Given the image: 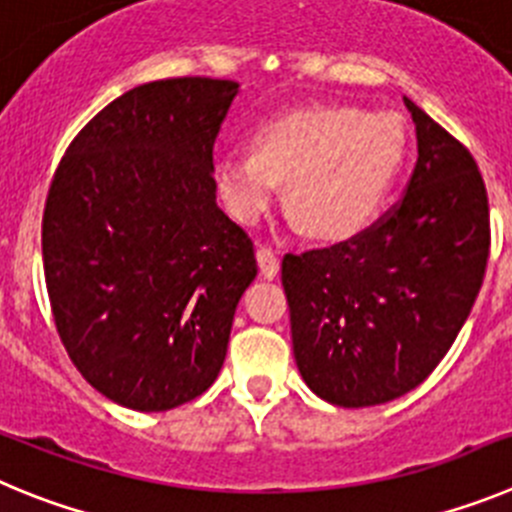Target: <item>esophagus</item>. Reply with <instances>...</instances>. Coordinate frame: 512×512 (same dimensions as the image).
Here are the masks:
<instances>
[{"label":"esophagus","mask_w":512,"mask_h":512,"mask_svg":"<svg viewBox=\"0 0 512 512\" xmlns=\"http://www.w3.org/2000/svg\"><path fill=\"white\" fill-rule=\"evenodd\" d=\"M257 265H260L262 278H275L280 273V260L270 247H257Z\"/></svg>","instance_id":"esophagus-1"}]
</instances>
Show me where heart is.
<instances>
[{
  "label": "heart",
  "mask_w": 512,
  "mask_h": 512,
  "mask_svg": "<svg viewBox=\"0 0 512 512\" xmlns=\"http://www.w3.org/2000/svg\"><path fill=\"white\" fill-rule=\"evenodd\" d=\"M408 132L393 112L319 104L267 119L255 153L229 150L214 181L234 219L257 222L278 199L311 237L349 239L367 229L403 168Z\"/></svg>",
  "instance_id": "b5f03b06"
}]
</instances>
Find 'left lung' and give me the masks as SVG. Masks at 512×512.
I'll use <instances>...</instances> for the list:
<instances>
[{
    "label": "left lung",
    "instance_id": "obj_1",
    "mask_svg": "<svg viewBox=\"0 0 512 512\" xmlns=\"http://www.w3.org/2000/svg\"><path fill=\"white\" fill-rule=\"evenodd\" d=\"M403 101L418 142L403 201L347 242L283 257L298 372L342 408L388 403L434 372L472 311L490 255L480 168Z\"/></svg>",
    "mask_w": 512,
    "mask_h": 512
}]
</instances>
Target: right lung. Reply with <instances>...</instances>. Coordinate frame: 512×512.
Segmentation results:
<instances>
[{
	"mask_svg": "<svg viewBox=\"0 0 512 512\" xmlns=\"http://www.w3.org/2000/svg\"><path fill=\"white\" fill-rule=\"evenodd\" d=\"M237 91L201 76L135 86L73 137L50 183L55 326L91 388L132 411H170L211 388L257 275L211 176Z\"/></svg>",
	"mask_w": 512,
	"mask_h": 512,
	"instance_id": "add662e5",
	"label": "right lung"
}]
</instances>
